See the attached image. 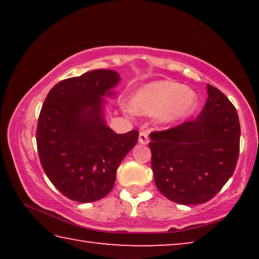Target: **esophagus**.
Returning a JSON list of instances; mask_svg holds the SVG:
<instances>
[{
    "label": "esophagus",
    "mask_w": 259,
    "mask_h": 259,
    "mask_svg": "<svg viewBox=\"0 0 259 259\" xmlns=\"http://www.w3.org/2000/svg\"><path fill=\"white\" fill-rule=\"evenodd\" d=\"M139 143L143 144V145H146V144L148 143V135L146 131H140L139 133Z\"/></svg>",
    "instance_id": "obj_1"
}]
</instances>
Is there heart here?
Segmentation results:
<instances>
[{"mask_svg":"<svg viewBox=\"0 0 259 259\" xmlns=\"http://www.w3.org/2000/svg\"><path fill=\"white\" fill-rule=\"evenodd\" d=\"M198 103V96L185 85L174 81H155L136 91L131 109L153 115L161 124H169L190 114Z\"/></svg>","mask_w":259,"mask_h":259,"instance_id":"1","label":"heart"}]
</instances>
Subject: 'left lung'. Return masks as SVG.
Returning a JSON list of instances; mask_svg holds the SVG:
<instances>
[{"label":"left lung","instance_id":"1","mask_svg":"<svg viewBox=\"0 0 259 259\" xmlns=\"http://www.w3.org/2000/svg\"><path fill=\"white\" fill-rule=\"evenodd\" d=\"M208 99L194 120L150 135L151 166L162 194L179 204L211 200L233 175L240 152L238 112L207 84Z\"/></svg>","mask_w":259,"mask_h":259}]
</instances>
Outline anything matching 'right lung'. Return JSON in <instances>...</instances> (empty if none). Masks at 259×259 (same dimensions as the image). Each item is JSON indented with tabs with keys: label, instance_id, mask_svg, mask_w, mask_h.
I'll return each instance as SVG.
<instances>
[{
	"label": "right lung",
	"instance_id": "right-lung-1",
	"mask_svg": "<svg viewBox=\"0 0 259 259\" xmlns=\"http://www.w3.org/2000/svg\"><path fill=\"white\" fill-rule=\"evenodd\" d=\"M119 81L111 69L87 72L57 83L42 105L36 129L42 168L73 201L106 196L121 161L137 144V130L120 135L105 123L103 96H113Z\"/></svg>",
	"mask_w": 259,
	"mask_h": 259
}]
</instances>
